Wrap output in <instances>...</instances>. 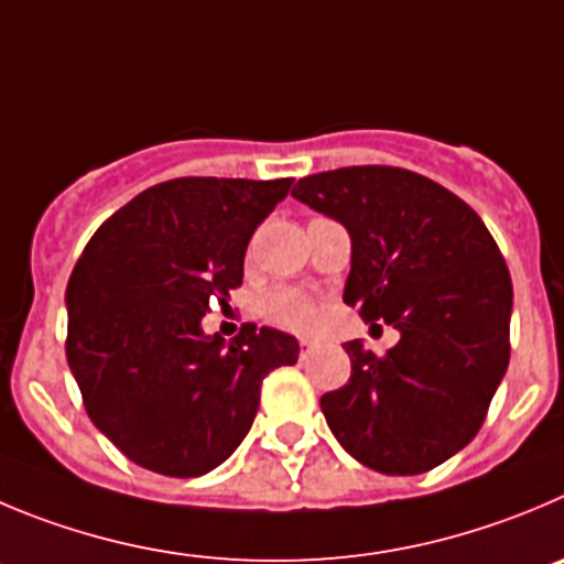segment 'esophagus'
<instances>
[{
	"label": "esophagus",
	"mask_w": 564,
	"mask_h": 564,
	"mask_svg": "<svg viewBox=\"0 0 564 564\" xmlns=\"http://www.w3.org/2000/svg\"><path fill=\"white\" fill-rule=\"evenodd\" d=\"M297 345H300V359H308V356H312L314 350H317V347H319V341L317 339H308V336H300Z\"/></svg>",
	"instance_id": "esophagus-1"
}]
</instances>
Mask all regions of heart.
<instances>
[{"instance_id":"b5f03b06","label":"heart","mask_w":564,"mask_h":564,"mask_svg":"<svg viewBox=\"0 0 564 564\" xmlns=\"http://www.w3.org/2000/svg\"><path fill=\"white\" fill-rule=\"evenodd\" d=\"M261 312H264V317L270 323L289 330L312 328L314 317H317L312 297L297 292V289H275V292H270L264 297V303H261Z\"/></svg>"}]
</instances>
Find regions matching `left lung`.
I'll return each instance as SVG.
<instances>
[{
	"label": "left lung",
	"mask_w": 564,
	"mask_h": 564,
	"mask_svg": "<svg viewBox=\"0 0 564 564\" xmlns=\"http://www.w3.org/2000/svg\"><path fill=\"white\" fill-rule=\"evenodd\" d=\"M292 197L354 241L345 303L401 341L376 356L347 341L350 378L319 398L341 448L387 476H417L481 429L509 367L512 278L476 210L398 166H345L297 181Z\"/></svg>",
	"instance_id": "8db88e82"
}]
</instances>
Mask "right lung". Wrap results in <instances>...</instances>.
<instances>
[{"label": "right lung", "mask_w": 564, "mask_h": 564, "mask_svg": "<svg viewBox=\"0 0 564 564\" xmlns=\"http://www.w3.org/2000/svg\"><path fill=\"white\" fill-rule=\"evenodd\" d=\"M292 177H177L105 219L66 286V359L91 423L130 462L172 478L223 465L245 440L261 381L300 345L241 325L225 345L203 334L245 278L252 234Z\"/></svg>", "instance_id": "right-lung-1"}]
</instances>
